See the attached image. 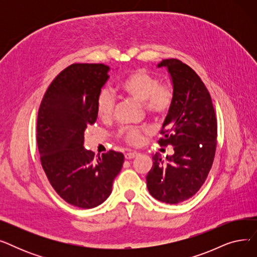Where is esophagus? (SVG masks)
Instances as JSON below:
<instances>
[{
	"label": "esophagus",
	"mask_w": 257,
	"mask_h": 257,
	"mask_svg": "<svg viewBox=\"0 0 257 257\" xmlns=\"http://www.w3.org/2000/svg\"><path fill=\"white\" fill-rule=\"evenodd\" d=\"M139 155L138 152H129V153H126L125 154V158L126 159H132L134 157H137Z\"/></svg>",
	"instance_id": "esophagus-1"
}]
</instances>
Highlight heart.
Instances as JSON below:
<instances>
[{"mask_svg": "<svg viewBox=\"0 0 257 257\" xmlns=\"http://www.w3.org/2000/svg\"><path fill=\"white\" fill-rule=\"evenodd\" d=\"M119 91L134 101L143 103L146 111L154 117L165 115L173 104L174 92L171 86L163 85L158 77L145 70H138L129 74L118 84ZM97 115L102 120H109L114 112L112 94L104 89L96 101ZM145 130L140 128L123 129L118 137L129 145H139Z\"/></svg>", "mask_w": 257, "mask_h": 257, "instance_id": "obj_1", "label": "heart"}]
</instances>
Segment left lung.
Listing matches in <instances>:
<instances>
[{
	"label": "left lung",
	"mask_w": 257,
	"mask_h": 257,
	"mask_svg": "<svg viewBox=\"0 0 257 257\" xmlns=\"http://www.w3.org/2000/svg\"><path fill=\"white\" fill-rule=\"evenodd\" d=\"M174 100L160 133V146L171 145L166 163L157 154L147 175L148 191L156 200L177 204L193 197L205 182L217 147V118L210 94L201 78L178 59H165Z\"/></svg>",
	"instance_id": "obj_1"
}]
</instances>
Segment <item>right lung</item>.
<instances>
[{
  "mask_svg": "<svg viewBox=\"0 0 257 257\" xmlns=\"http://www.w3.org/2000/svg\"><path fill=\"white\" fill-rule=\"evenodd\" d=\"M109 66L75 63L48 87L37 115V147L43 169L55 192L67 203L93 208L109 197L124 164L123 153L96 158L83 147L87 126L96 123V101L109 78Z\"/></svg>",
  "mask_w": 257,
  "mask_h": 257,
  "instance_id": "right-lung-1",
  "label": "right lung"
}]
</instances>
